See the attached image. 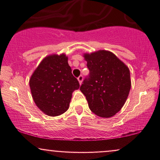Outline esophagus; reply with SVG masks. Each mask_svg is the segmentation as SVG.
<instances>
[{
    "label": "esophagus",
    "instance_id": "esophagus-1",
    "mask_svg": "<svg viewBox=\"0 0 160 160\" xmlns=\"http://www.w3.org/2000/svg\"><path fill=\"white\" fill-rule=\"evenodd\" d=\"M77 80H78V81H79V83H80V84H81L82 81H83V76H82V75L79 76L78 78H77Z\"/></svg>",
    "mask_w": 160,
    "mask_h": 160
}]
</instances>
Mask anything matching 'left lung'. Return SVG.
Wrapping results in <instances>:
<instances>
[{"label": "left lung", "mask_w": 160, "mask_h": 160, "mask_svg": "<svg viewBox=\"0 0 160 160\" xmlns=\"http://www.w3.org/2000/svg\"><path fill=\"white\" fill-rule=\"evenodd\" d=\"M90 74L80 90L89 108L102 118H110L125 104L131 89L128 67L114 53L99 50L83 54Z\"/></svg>", "instance_id": "obj_1"}]
</instances>
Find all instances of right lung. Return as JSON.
Here are the masks:
<instances>
[{"label": "right lung", "instance_id": "add662e5", "mask_svg": "<svg viewBox=\"0 0 160 160\" xmlns=\"http://www.w3.org/2000/svg\"><path fill=\"white\" fill-rule=\"evenodd\" d=\"M32 98L48 116H58L68 110L72 93L80 83L72 76L65 54H52L42 60L29 80Z\"/></svg>", "mask_w": 160, "mask_h": 160}]
</instances>
